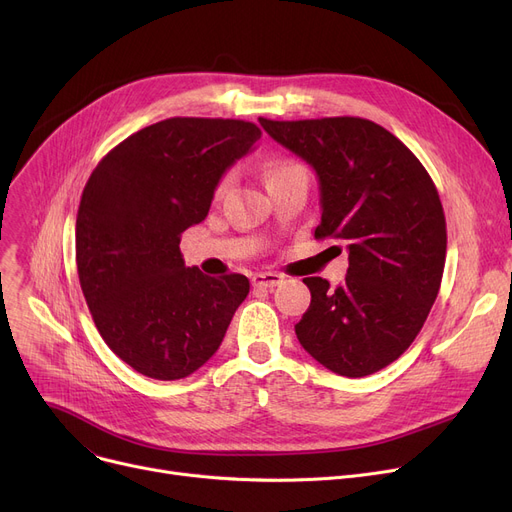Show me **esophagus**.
<instances>
[{
	"label": "esophagus",
	"instance_id": "obj_1",
	"mask_svg": "<svg viewBox=\"0 0 512 512\" xmlns=\"http://www.w3.org/2000/svg\"><path fill=\"white\" fill-rule=\"evenodd\" d=\"M251 282L255 288H276L278 284L284 282V276L274 272H263V274H253Z\"/></svg>",
	"mask_w": 512,
	"mask_h": 512
}]
</instances>
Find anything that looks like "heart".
<instances>
[{"label":"heart","instance_id":"b5f03b06","mask_svg":"<svg viewBox=\"0 0 512 512\" xmlns=\"http://www.w3.org/2000/svg\"><path fill=\"white\" fill-rule=\"evenodd\" d=\"M292 168H299V166H294V164H282V166H278V168H274V170H272L270 178H272V176H276V174L288 172V170H292ZM228 184H230V174H226V176H224V178L218 182V188H215V191H218V195H222V193L226 191Z\"/></svg>","mask_w":512,"mask_h":512}]
</instances>
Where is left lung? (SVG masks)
Masks as SVG:
<instances>
[{
  "instance_id": "8db88e82",
  "label": "left lung",
  "mask_w": 512,
  "mask_h": 512,
  "mask_svg": "<svg viewBox=\"0 0 512 512\" xmlns=\"http://www.w3.org/2000/svg\"><path fill=\"white\" fill-rule=\"evenodd\" d=\"M274 141L319 178L315 238L346 242L340 286L305 278L311 305L294 326L305 351L330 371L363 378L407 351L432 309L446 261L438 188L413 151L365 118H259Z\"/></svg>"
}]
</instances>
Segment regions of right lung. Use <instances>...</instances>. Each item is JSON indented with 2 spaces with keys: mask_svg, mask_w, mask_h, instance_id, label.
<instances>
[{
  "mask_svg": "<svg viewBox=\"0 0 512 512\" xmlns=\"http://www.w3.org/2000/svg\"><path fill=\"white\" fill-rule=\"evenodd\" d=\"M261 139L245 120L168 118L130 134L93 170L76 215V270L112 351L153 380H180L218 351L242 274L186 267L180 236L205 220L213 191Z\"/></svg>",
  "mask_w": 512,
  "mask_h": 512,
  "instance_id": "right-lung-1",
  "label": "right lung"
}]
</instances>
